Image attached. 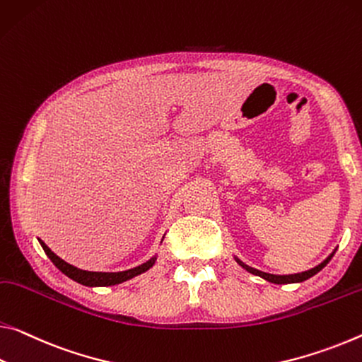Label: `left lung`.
Listing matches in <instances>:
<instances>
[{"mask_svg":"<svg viewBox=\"0 0 362 362\" xmlns=\"http://www.w3.org/2000/svg\"><path fill=\"white\" fill-rule=\"evenodd\" d=\"M335 255V250L332 251V253L325 257V259L319 264V266H315L313 269H309V271L305 272H298V274H288V275H277V274H269V272H262V271H257L255 267H250L248 264H245L243 261H240L237 256H235V261H237L240 266H242L245 271H248L250 274L257 275V277H261L264 280H267V282L271 284H277V285H284V284H298V282H305V280L311 279L313 275L317 274L319 271H322V269L327 266V262L332 259V256Z\"/></svg>","mask_w":362,"mask_h":362,"instance_id":"1","label":"left lung"}]
</instances>
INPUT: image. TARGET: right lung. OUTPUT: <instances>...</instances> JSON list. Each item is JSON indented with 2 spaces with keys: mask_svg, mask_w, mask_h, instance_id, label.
Returning <instances> with one entry per match:
<instances>
[{
  "mask_svg": "<svg viewBox=\"0 0 362 362\" xmlns=\"http://www.w3.org/2000/svg\"><path fill=\"white\" fill-rule=\"evenodd\" d=\"M38 242H40V245H42V248L45 250V253H47L51 262H53L62 274L85 286H111V285L122 284V282H125V280L134 279V277H136V275L146 272L148 269H151L158 257V256H153L151 259H148L146 262L140 264V266L129 269V271H122V272H90V271H82V269L71 266V264L66 262L64 259H61L59 256H56L53 251H51L48 246L45 245V242H42V240H38Z\"/></svg>",
  "mask_w": 362,
  "mask_h": 362,
  "instance_id": "obj_1",
  "label": "right lung"
}]
</instances>
